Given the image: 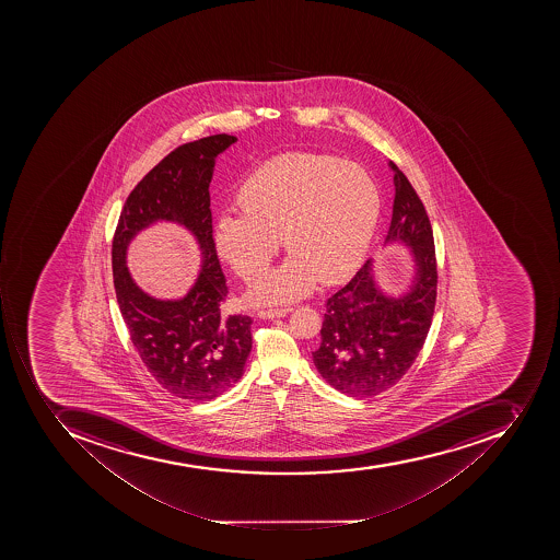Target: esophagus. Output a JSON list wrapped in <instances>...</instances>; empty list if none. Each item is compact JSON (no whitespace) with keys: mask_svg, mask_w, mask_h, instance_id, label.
Returning <instances> with one entry per match:
<instances>
[{"mask_svg":"<svg viewBox=\"0 0 560 560\" xmlns=\"http://www.w3.org/2000/svg\"><path fill=\"white\" fill-rule=\"evenodd\" d=\"M291 312L292 308L260 310L257 315H259V318H278L285 317L287 313Z\"/></svg>","mask_w":560,"mask_h":560,"instance_id":"1","label":"esophagus"}]
</instances>
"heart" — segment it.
<instances>
[{"instance_id": "obj_1", "label": "heart", "mask_w": 560, "mask_h": 560, "mask_svg": "<svg viewBox=\"0 0 560 560\" xmlns=\"http://www.w3.org/2000/svg\"><path fill=\"white\" fill-rule=\"evenodd\" d=\"M240 212L213 228L217 256L243 280L268 268L285 243L291 256L248 292L254 304L300 300L322 285L343 282L361 265L380 217L370 173L317 152H287L260 164L240 185Z\"/></svg>"}]
</instances>
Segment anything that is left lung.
Here are the masks:
<instances>
[{"label":"left lung","instance_id":"obj_1","mask_svg":"<svg viewBox=\"0 0 560 560\" xmlns=\"http://www.w3.org/2000/svg\"><path fill=\"white\" fill-rule=\"evenodd\" d=\"M394 172L393 221L385 245H405L413 277L401 294H387L373 260L330 295L313 362L330 387L350 397L378 396L406 375L422 350L436 304V252L428 212L405 173Z\"/></svg>","mask_w":560,"mask_h":560}]
</instances>
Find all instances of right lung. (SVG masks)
Listing matches in <instances>:
<instances>
[{
    "instance_id": "obj_1",
    "label": "right lung",
    "mask_w": 560,
    "mask_h": 560,
    "mask_svg": "<svg viewBox=\"0 0 560 560\" xmlns=\"http://www.w3.org/2000/svg\"><path fill=\"white\" fill-rule=\"evenodd\" d=\"M236 140L213 135L167 154L131 190L112 243L115 294L132 345L159 384L187 401H210L233 387L252 350V318L221 312L228 285L213 245L208 190L217 155ZM163 220L189 230L202 252L197 282L178 301L141 292L125 265L133 236Z\"/></svg>"
}]
</instances>
